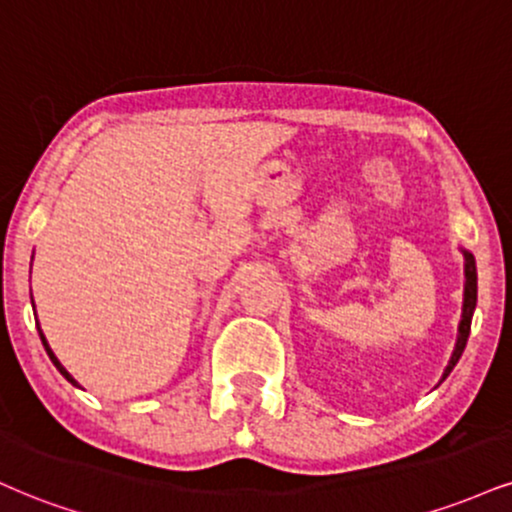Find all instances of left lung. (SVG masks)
I'll list each match as a JSON object with an SVG mask.
<instances>
[{
	"mask_svg": "<svg viewBox=\"0 0 512 512\" xmlns=\"http://www.w3.org/2000/svg\"><path fill=\"white\" fill-rule=\"evenodd\" d=\"M474 305H477V267H474V257L470 255V252H465V303H463V319H460L458 343H455L453 357H451V362H448L446 372H443V379H446L448 374H451V369L455 367V362H458L460 355H463L467 336H470V324H472Z\"/></svg>",
	"mask_w": 512,
	"mask_h": 512,
	"instance_id": "1",
	"label": "left lung"
}]
</instances>
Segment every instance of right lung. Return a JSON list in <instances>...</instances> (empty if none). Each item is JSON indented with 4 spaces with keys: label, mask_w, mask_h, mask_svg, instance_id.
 <instances>
[{
    "label": "right lung",
    "mask_w": 512,
    "mask_h": 512,
    "mask_svg": "<svg viewBox=\"0 0 512 512\" xmlns=\"http://www.w3.org/2000/svg\"><path fill=\"white\" fill-rule=\"evenodd\" d=\"M33 307H35V305H33ZM38 329H40V326H38ZM40 338H42V346H45V350H47L49 360H52V362H54V367H57V369H59V372H61V374H64V377L71 381V384H73V386H78V384H76V379H73V377H71V374H69V372H66V369H64V365H61V362L57 360V357H54V353H52V348H49V346H47L45 336H42V331H40Z\"/></svg>",
    "instance_id": "right-lung-1"
}]
</instances>
